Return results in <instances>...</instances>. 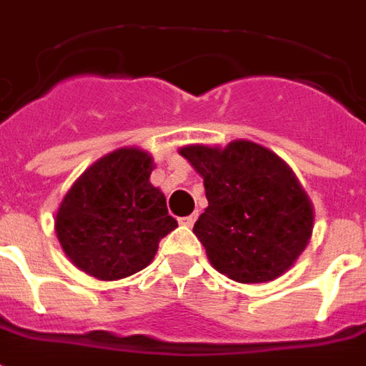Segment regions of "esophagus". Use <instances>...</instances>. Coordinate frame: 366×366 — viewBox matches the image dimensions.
I'll list each match as a JSON object with an SVG mask.
<instances>
[{"mask_svg":"<svg viewBox=\"0 0 366 366\" xmlns=\"http://www.w3.org/2000/svg\"><path fill=\"white\" fill-rule=\"evenodd\" d=\"M195 220H197V214L193 212V214H189V217H181V219H179V224H183V227H193V224H195Z\"/></svg>","mask_w":366,"mask_h":366,"instance_id":"obj_1","label":"esophagus"}]
</instances>
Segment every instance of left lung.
<instances>
[{"mask_svg": "<svg viewBox=\"0 0 366 366\" xmlns=\"http://www.w3.org/2000/svg\"><path fill=\"white\" fill-rule=\"evenodd\" d=\"M209 207L193 227L214 270L240 284L280 278L312 238L313 204L278 155L248 139L179 149Z\"/></svg>", "mask_w": 366, "mask_h": 366, "instance_id": "1", "label": "left lung"}]
</instances>
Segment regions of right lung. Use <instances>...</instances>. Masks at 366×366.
I'll return each mask as SVG.
<instances>
[{"label": "right lung", "mask_w": 366, "mask_h": 366, "mask_svg": "<svg viewBox=\"0 0 366 366\" xmlns=\"http://www.w3.org/2000/svg\"><path fill=\"white\" fill-rule=\"evenodd\" d=\"M152 155L120 147L92 163L64 195L54 232L79 270L98 280L128 278L154 260L177 229L165 195L149 183Z\"/></svg>", "instance_id": "right-lung-1"}]
</instances>
